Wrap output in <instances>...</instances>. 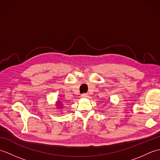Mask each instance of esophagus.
Segmentation results:
<instances>
[{
  "mask_svg": "<svg viewBox=\"0 0 160 160\" xmlns=\"http://www.w3.org/2000/svg\"><path fill=\"white\" fill-rule=\"evenodd\" d=\"M81 96H82V98H87L89 97V94H88V93H82V95H81Z\"/></svg>",
  "mask_w": 160,
  "mask_h": 160,
  "instance_id": "1",
  "label": "esophagus"
}]
</instances>
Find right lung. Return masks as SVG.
<instances>
[{"instance_id": "1", "label": "right lung", "mask_w": 160, "mask_h": 160, "mask_svg": "<svg viewBox=\"0 0 160 160\" xmlns=\"http://www.w3.org/2000/svg\"><path fill=\"white\" fill-rule=\"evenodd\" d=\"M58 103H60V102H58ZM61 104H58V106H59V105H60Z\"/></svg>"}]
</instances>
